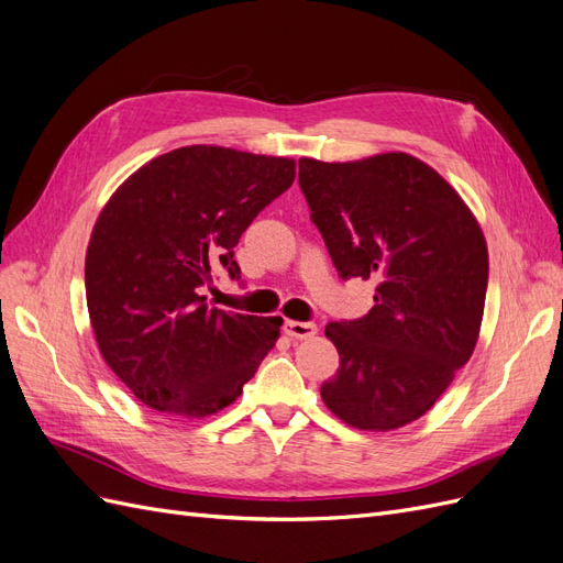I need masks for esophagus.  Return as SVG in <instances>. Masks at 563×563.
Masks as SVG:
<instances>
[{
  "label": "esophagus",
  "instance_id": "34e87169",
  "mask_svg": "<svg viewBox=\"0 0 563 563\" xmlns=\"http://www.w3.org/2000/svg\"><path fill=\"white\" fill-rule=\"evenodd\" d=\"M284 333L296 338V340H310V338L317 335V323L286 319V321H284Z\"/></svg>",
  "mask_w": 563,
  "mask_h": 563
}]
</instances>
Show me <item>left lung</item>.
I'll return each mask as SVG.
<instances>
[{
    "label": "left lung",
    "instance_id": "1",
    "mask_svg": "<svg viewBox=\"0 0 563 563\" xmlns=\"http://www.w3.org/2000/svg\"><path fill=\"white\" fill-rule=\"evenodd\" d=\"M298 166L338 275L378 284L366 317L323 331L340 366L321 399L350 428H404L444 395L479 340L484 232L463 197L406 152Z\"/></svg>",
    "mask_w": 563,
    "mask_h": 563
}]
</instances>
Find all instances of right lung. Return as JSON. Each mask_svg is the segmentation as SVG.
Wrapping results in <instances>:
<instances>
[{
    "label": "right lung",
    "instance_id": "1",
    "mask_svg": "<svg viewBox=\"0 0 563 563\" xmlns=\"http://www.w3.org/2000/svg\"><path fill=\"white\" fill-rule=\"evenodd\" d=\"M296 162L185 145L131 174L100 211L84 265L100 354L135 399L176 418L223 411L275 347L282 317L218 310L199 296Z\"/></svg>",
    "mask_w": 563,
    "mask_h": 563
}]
</instances>
